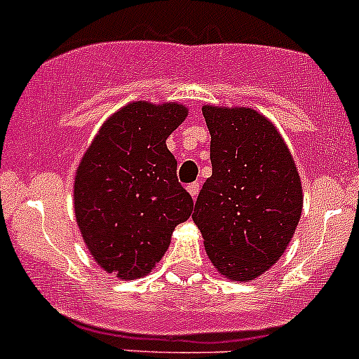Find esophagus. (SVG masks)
<instances>
[{"label":"esophagus","mask_w":359,"mask_h":359,"mask_svg":"<svg viewBox=\"0 0 359 359\" xmlns=\"http://www.w3.org/2000/svg\"><path fill=\"white\" fill-rule=\"evenodd\" d=\"M187 191H189V194L193 196V200H196L198 193H200V184H189V186H187Z\"/></svg>","instance_id":"34e87169"}]
</instances>
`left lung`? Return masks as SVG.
<instances>
[{
  "instance_id": "8db88e82",
  "label": "left lung",
  "mask_w": 359,
  "mask_h": 359,
  "mask_svg": "<svg viewBox=\"0 0 359 359\" xmlns=\"http://www.w3.org/2000/svg\"><path fill=\"white\" fill-rule=\"evenodd\" d=\"M212 175L193 220L210 262L233 281H252L280 260L299 226L302 184L271 119L252 107H201Z\"/></svg>"
}]
</instances>
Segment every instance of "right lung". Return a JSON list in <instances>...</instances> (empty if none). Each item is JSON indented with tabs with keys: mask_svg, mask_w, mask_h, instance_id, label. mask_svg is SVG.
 <instances>
[{
	"mask_svg": "<svg viewBox=\"0 0 359 359\" xmlns=\"http://www.w3.org/2000/svg\"><path fill=\"white\" fill-rule=\"evenodd\" d=\"M179 102L135 100L104 121L74 177V215L95 262L121 280L156 267L172 233L193 213L177 180L170 133L186 119Z\"/></svg>",
	"mask_w": 359,
	"mask_h": 359,
	"instance_id": "obj_1",
	"label": "right lung"
}]
</instances>
